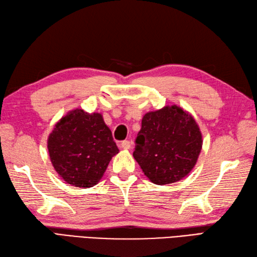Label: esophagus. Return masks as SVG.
<instances>
[{
    "mask_svg": "<svg viewBox=\"0 0 257 257\" xmlns=\"http://www.w3.org/2000/svg\"><path fill=\"white\" fill-rule=\"evenodd\" d=\"M120 148L123 149V150H129V149L131 148V143L128 140H124L120 143Z\"/></svg>",
    "mask_w": 257,
    "mask_h": 257,
    "instance_id": "esophagus-1",
    "label": "esophagus"
}]
</instances>
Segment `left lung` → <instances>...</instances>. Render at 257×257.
Returning <instances> with one entry per match:
<instances>
[{"instance_id": "8db88e82", "label": "left lung", "mask_w": 257, "mask_h": 257, "mask_svg": "<svg viewBox=\"0 0 257 257\" xmlns=\"http://www.w3.org/2000/svg\"><path fill=\"white\" fill-rule=\"evenodd\" d=\"M201 147V133L194 117L180 106L168 105L143 116L134 158L152 183L166 185L189 174Z\"/></svg>"}]
</instances>
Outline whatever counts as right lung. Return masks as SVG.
Returning a JSON list of instances; mask_svg holds the SVG:
<instances>
[{
    "instance_id": "obj_1",
    "label": "right lung",
    "mask_w": 257,
    "mask_h": 257,
    "mask_svg": "<svg viewBox=\"0 0 257 257\" xmlns=\"http://www.w3.org/2000/svg\"><path fill=\"white\" fill-rule=\"evenodd\" d=\"M50 161L62 180L74 187L96 185L111 158L119 152L99 112L69 111L48 138Z\"/></svg>"
}]
</instances>
